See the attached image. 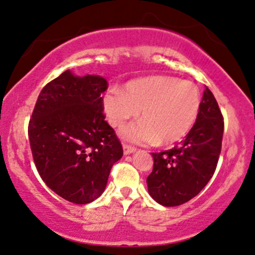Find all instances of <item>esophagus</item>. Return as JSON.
Instances as JSON below:
<instances>
[{"label":"esophagus","instance_id":"34e87169","mask_svg":"<svg viewBox=\"0 0 255 255\" xmlns=\"http://www.w3.org/2000/svg\"><path fill=\"white\" fill-rule=\"evenodd\" d=\"M135 150L136 149L134 146H130L128 144H123V152H125V155H129V153L134 152Z\"/></svg>","mask_w":255,"mask_h":255}]
</instances>
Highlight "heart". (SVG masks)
Listing matches in <instances>:
<instances>
[{
	"label": "heart",
	"instance_id": "1",
	"mask_svg": "<svg viewBox=\"0 0 255 255\" xmlns=\"http://www.w3.org/2000/svg\"><path fill=\"white\" fill-rule=\"evenodd\" d=\"M200 108L195 83L172 76L133 80L123 91L110 89L103 98L104 113L115 128L122 127L140 110V121L121 130L123 138L140 144L180 141L195 126Z\"/></svg>",
	"mask_w": 255,
	"mask_h": 255
}]
</instances>
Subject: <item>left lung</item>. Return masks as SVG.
Returning <instances> with one entry per match:
<instances>
[{"label": "left lung", "instance_id": "obj_1", "mask_svg": "<svg viewBox=\"0 0 255 255\" xmlns=\"http://www.w3.org/2000/svg\"><path fill=\"white\" fill-rule=\"evenodd\" d=\"M224 117L211 91L206 88L197 121L185 140L173 149L152 152L153 169L147 190L166 207L184 205L213 177L222 151Z\"/></svg>", "mask_w": 255, "mask_h": 255}]
</instances>
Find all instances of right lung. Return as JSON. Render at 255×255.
<instances>
[{"mask_svg":"<svg viewBox=\"0 0 255 255\" xmlns=\"http://www.w3.org/2000/svg\"><path fill=\"white\" fill-rule=\"evenodd\" d=\"M106 89L105 78L78 77L66 70L43 87L29 121L38 174L50 190L76 205L104 192L114 163L123 155L103 113Z\"/></svg>","mask_w":255,"mask_h":255,"instance_id":"1","label":"right lung"}]
</instances>
